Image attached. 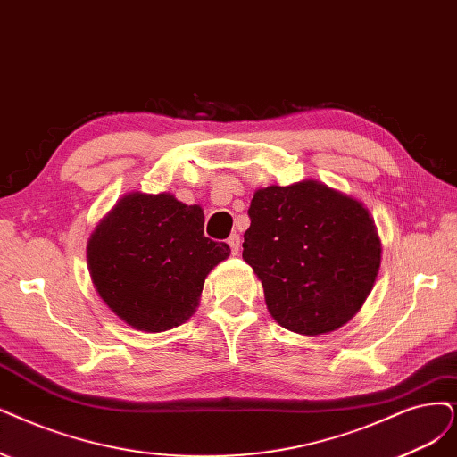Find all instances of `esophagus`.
Instances as JSON below:
<instances>
[{
	"instance_id": "esophagus-1",
	"label": "esophagus",
	"mask_w": 457,
	"mask_h": 457,
	"mask_svg": "<svg viewBox=\"0 0 457 457\" xmlns=\"http://www.w3.org/2000/svg\"><path fill=\"white\" fill-rule=\"evenodd\" d=\"M228 245H229V248H231V254L237 256V254H239V246H241V237H239V235H237V233L229 235Z\"/></svg>"
}]
</instances>
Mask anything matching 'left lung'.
Returning a JSON list of instances; mask_svg holds the SVG:
<instances>
[{"instance_id": "8db88e82", "label": "left lung", "mask_w": 457, "mask_h": 457, "mask_svg": "<svg viewBox=\"0 0 457 457\" xmlns=\"http://www.w3.org/2000/svg\"><path fill=\"white\" fill-rule=\"evenodd\" d=\"M248 216L243 258L284 329L329 333L361 309L382 252L363 203L318 180H303L258 190Z\"/></svg>"}]
</instances>
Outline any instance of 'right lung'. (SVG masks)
<instances>
[{"label": "right lung", "instance_id": "add662e5", "mask_svg": "<svg viewBox=\"0 0 457 457\" xmlns=\"http://www.w3.org/2000/svg\"><path fill=\"white\" fill-rule=\"evenodd\" d=\"M199 205L171 194L124 195L88 241L92 282L105 305L139 331L184 324L199 305L211 269L229 256L203 235Z\"/></svg>", "mask_w": 457, "mask_h": 457}]
</instances>
